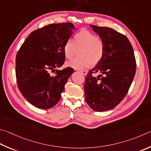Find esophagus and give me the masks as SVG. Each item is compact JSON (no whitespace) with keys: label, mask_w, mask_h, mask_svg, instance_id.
I'll list each match as a JSON object with an SVG mask.
<instances>
[{"label":"esophagus","mask_w":151,"mask_h":151,"mask_svg":"<svg viewBox=\"0 0 151 151\" xmlns=\"http://www.w3.org/2000/svg\"><path fill=\"white\" fill-rule=\"evenodd\" d=\"M81 73L83 74V75H86L88 71L87 70H81Z\"/></svg>","instance_id":"1"}]
</instances>
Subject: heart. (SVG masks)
I'll return each mask as SVG.
<instances>
[{"mask_svg": "<svg viewBox=\"0 0 151 151\" xmlns=\"http://www.w3.org/2000/svg\"><path fill=\"white\" fill-rule=\"evenodd\" d=\"M78 49V56L67 63V66L76 70H83L90 64L96 65L102 59L104 45L94 34L88 30L76 33L74 40L68 39L65 43L63 52L65 57L72 59Z\"/></svg>", "mask_w": 151, "mask_h": 151, "instance_id": "heart-1", "label": "heart"}]
</instances>
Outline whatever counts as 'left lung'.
I'll return each mask as SVG.
<instances>
[{
	"label": "left lung",
	"instance_id": "obj_1",
	"mask_svg": "<svg viewBox=\"0 0 151 151\" xmlns=\"http://www.w3.org/2000/svg\"><path fill=\"white\" fill-rule=\"evenodd\" d=\"M90 26L103 42L104 53L85 79V100L94 111L110 110L122 102L132 83L136 70L135 55L124 35L108 27ZM97 72L101 73L97 78L93 76Z\"/></svg>",
	"mask_w": 151,
	"mask_h": 151
}]
</instances>
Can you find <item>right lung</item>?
<instances>
[{
	"label": "right lung",
	"instance_id": "obj_1",
	"mask_svg": "<svg viewBox=\"0 0 151 151\" xmlns=\"http://www.w3.org/2000/svg\"><path fill=\"white\" fill-rule=\"evenodd\" d=\"M76 28L70 22L52 24L32 32L16 57V76L23 96L35 107L49 109L59 102L73 68L56 70L65 61V43Z\"/></svg>",
	"mask_w": 151,
	"mask_h": 151
}]
</instances>
